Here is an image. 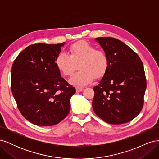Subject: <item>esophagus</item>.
Masks as SVG:
<instances>
[{
    "mask_svg": "<svg viewBox=\"0 0 159 159\" xmlns=\"http://www.w3.org/2000/svg\"><path fill=\"white\" fill-rule=\"evenodd\" d=\"M75 89H76L77 92H80V91L84 90V88H80V87H76V88H75Z\"/></svg>",
    "mask_w": 159,
    "mask_h": 159,
    "instance_id": "obj_1",
    "label": "esophagus"
}]
</instances>
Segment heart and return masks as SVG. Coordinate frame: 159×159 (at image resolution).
<instances>
[{"label": "heart", "mask_w": 159, "mask_h": 159, "mask_svg": "<svg viewBox=\"0 0 159 159\" xmlns=\"http://www.w3.org/2000/svg\"><path fill=\"white\" fill-rule=\"evenodd\" d=\"M56 67L61 74L71 76L79 65L78 72L70 80L76 86L90 84L95 77H103L109 67V57L106 52L97 49L96 46L85 41H80L69 48V55L61 53L56 60Z\"/></svg>", "instance_id": "obj_1"}]
</instances>
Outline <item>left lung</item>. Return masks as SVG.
<instances>
[{"instance_id": "1", "label": "left lung", "mask_w": 159, "mask_h": 159, "mask_svg": "<svg viewBox=\"0 0 159 159\" xmlns=\"http://www.w3.org/2000/svg\"><path fill=\"white\" fill-rule=\"evenodd\" d=\"M96 41L107 54L109 67L93 88V109L106 123H127L143 107L147 81L143 62L131 48L116 38L100 37Z\"/></svg>"}]
</instances>
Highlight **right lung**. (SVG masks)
I'll list each match as a JSON object with an SVG mask.
<instances>
[{
	"mask_svg": "<svg viewBox=\"0 0 159 159\" xmlns=\"http://www.w3.org/2000/svg\"><path fill=\"white\" fill-rule=\"evenodd\" d=\"M64 44H32L12 64V95L24 117L36 125H54L70 112L75 89L61 78L56 65Z\"/></svg>",
	"mask_w": 159,
	"mask_h": 159,
	"instance_id": "1",
	"label": "right lung"
}]
</instances>
